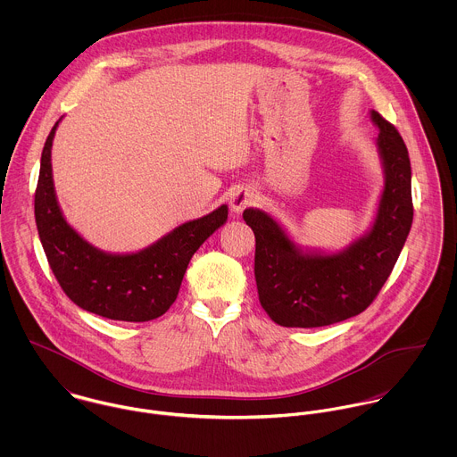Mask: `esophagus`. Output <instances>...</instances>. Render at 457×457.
I'll return each mask as SVG.
<instances>
[{
    "mask_svg": "<svg viewBox=\"0 0 457 457\" xmlns=\"http://www.w3.org/2000/svg\"><path fill=\"white\" fill-rule=\"evenodd\" d=\"M255 196H257V194L252 188H245V187L236 188L232 192V195H230V209H232V212L241 214L248 205L253 204Z\"/></svg>",
    "mask_w": 457,
    "mask_h": 457,
    "instance_id": "1",
    "label": "esophagus"
}]
</instances>
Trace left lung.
Returning a JSON list of instances; mask_svg holds the SVG:
<instances>
[{
    "label": "left lung",
    "instance_id": "1",
    "mask_svg": "<svg viewBox=\"0 0 457 457\" xmlns=\"http://www.w3.org/2000/svg\"><path fill=\"white\" fill-rule=\"evenodd\" d=\"M373 140L384 172V188L371 225L341 250L301 246L269 212H243L255 234V279L262 308L283 327H322L362 313L391 274L408 237L411 167L401 135L377 111H370Z\"/></svg>",
    "mask_w": 457,
    "mask_h": 457
}]
</instances>
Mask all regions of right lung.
<instances>
[{
    "mask_svg": "<svg viewBox=\"0 0 457 457\" xmlns=\"http://www.w3.org/2000/svg\"><path fill=\"white\" fill-rule=\"evenodd\" d=\"M62 120L46 140L35 194V220L49 265L79 308L111 320H154L176 301L194 253L227 223L228 207L223 204L190 220L138 252L96 248L66 221L54 190L51 153Z\"/></svg>",
    "mask_w": 457,
    "mask_h": 457,
    "instance_id": "add662e5",
    "label": "right lung"
}]
</instances>
